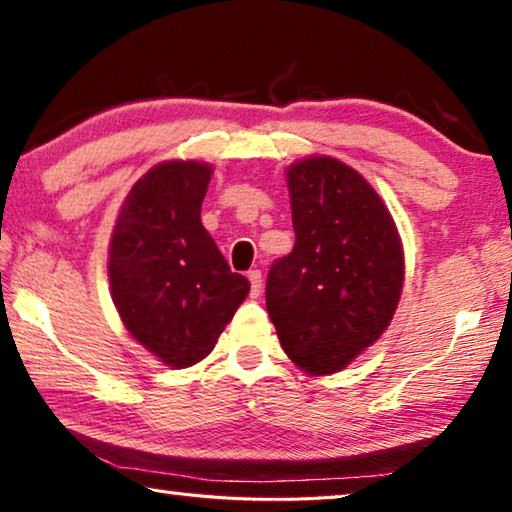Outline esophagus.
<instances>
[{"instance_id":"esophagus-1","label":"esophagus","mask_w":512,"mask_h":512,"mask_svg":"<svg viewBox=\"0 0 512 512\" xmlns=\"http://www.w3.org/2000/svg\"><path fill=\"white\" fill-rule=\"evenodd\" d=\"M248 280H250V296L257 298L262 293V271H248Z\"/></svg>"}]
</instances>
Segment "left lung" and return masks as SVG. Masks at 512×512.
<instances>
[{
  "label": "left lung",
  "instance_id": "left-lung-1",
  "mask_svg": "<svg viewBox=\"0 0 512 512\" xmlns=\"http://www.w3.org/2000/svg\"><path fill=\"white\" fill-rule=\"evenodd\" d=\"M296 244L271 266L266 309L287 357L332 375L391 325L404 287V248L366 178L329 155L287 167Z\"/></svg>",
  "mask_w": 512,
  "mask_h": 512
}]
</instances>
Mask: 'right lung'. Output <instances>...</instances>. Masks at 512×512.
<instances>
[{
	"mask_svg": "<svg viewBox=\"0 0 512 512\" xmlns=\"http://www.w3.org/2000/svg\"><path fill=\"white\" fill-rule=\"evenodd\" d=\"M212 171L198 160L155 164L121 203L108 246L121 323L171 368L203 361L250 291L201 223Z\"/></svg>",
	"mask_w": 512,
	"mask_h": 512,
	"instance_id": "obj_1",
	"label": "right lung"
}]
</instances>
